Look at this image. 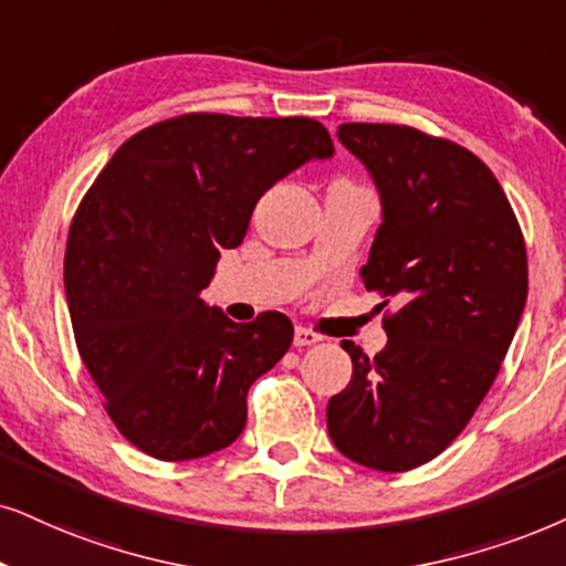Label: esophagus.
<instances>
[{
	"instance_id": "1",
	"label": "esophagus",
	"mask_w": 566,
	"mask_h": 566,
	"mask_svg": "<svg viewBox=\"0 0 566 566\" xmlns=\"http://www.w3.org/2000/svg\"><path fill=\"white\" fill-rule=\"evenodd\" d=\"M295 347H311V345H316V342H321V336L316 334V332H311V328H305V326H297L295 328Z\"/></svg>"
}]
</instances>
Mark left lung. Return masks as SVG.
Wrapping results in <instances>:
<instances>
[{"instance_id": "8db88e82", "label": "left lung", "mask_w": 566, "mask_h": 566, "mask_svg": "<svg viewBox=\"0 0 566 566\" xmlns=\"http://www.w3.org/2000/svg\"><path fill=\"white\" fill-rule=\"evenodd\" d=\"M336 135L381 198L363 284L399 311L374 357L342 342L353 378L328 399L326 428L347 460L405 473L462 433L502 368L527 300L525 240L468 148L407 125L347 123Z\"/></svg>"}]
</instances>
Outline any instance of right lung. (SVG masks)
<instances>
[{
    "mask_svg": "<svg viewBox=\"0 0 566 566\" xmlns=\"http://www.w3.org/2000/svg\"><path fill=\"white\" fill-rule=\"evenodd\" d=\"M332 156L316 119L182 114L125 140L85 192L64 253L70 318L106 412L140 452L196 460L242 433L250 384L295 328L276 311L234 324L200 290L263 192Z\"/></svg>",
    "mask_w": 566,
    "mask_h": 566,
    "instance_id": "obj_1",
    "label": "right lung"
}]
</instances>
